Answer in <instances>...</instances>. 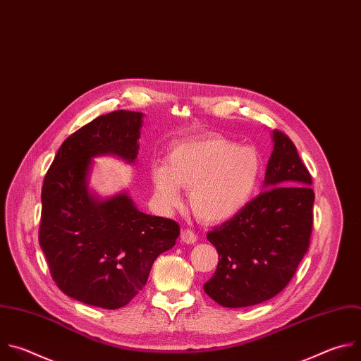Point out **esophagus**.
<instances>
[{
    "label": "esophagus",
    "mask_w": 361,
    "mask_h": 361,
    "mask_svg": "<svg viewBox=\"0 0 361 361\" xmlns=\"http://www.w3.org/2000/svg\"><path fill=\"white\" fill-rule=\"evenodd\" d=\"M196 239H197L196 233H195L193 231H190V229H185V231H182V233H180V240H182L183 243L192 245V243L196 242Z\"/></svg>",
    "instance_id": "1"
}]
</instances>
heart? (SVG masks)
<instances>
[{
  "label": "heart",
  "mask_w": 361,
  "mask_h": 361,
  "mask_svg": "<svg viewBox=\"0 0 361 361\" xmlns=\"http://www.w3.org/2000/svg\"><path fill=\"white\" fill-rule=\"evenodd\" d=\"M263 171L257 148L240 147L238 140L224 135H203L173 145L168 162L154 164L151 179L155 200L164 210L180 206V188H185L200 221L222 224L249 204Z\"/></svg>",
  "instance_id": "b5f03b06"
}]
</instances>
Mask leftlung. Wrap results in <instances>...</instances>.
Returning <instances> with one entry per match:
<instances>
[{"mask_svg": "<svg viewBox=\"0 0 361 361\" xmlns=\"http://www.w3.org/2000/svg\"><path fill=\"white\" fill-rule=\"evenodd\" d=\"M271 139L263 192L206 235L219 262L203 289L224 307H249L274 298L289 284L309 249L312 176L289 136L273 130Z\"/></svg>", "mask_w": 361, "mask_h": 361, "instance_id": "left-lung-1", "label": "left lung"}]
</instances>
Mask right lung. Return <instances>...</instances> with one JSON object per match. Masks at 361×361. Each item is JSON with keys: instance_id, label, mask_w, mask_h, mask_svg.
<instances>
[{"instance_id": "add662e5", "label": "right lung", "mask_w": 361, "mask_h": 361, "mask_svg": "<svg viewBox=\"0 0 361 361\" xmlns=\"http://www.w3.org/2000/svg\"><path fill=\"white\" fill-rule=\"evenodd\" d=\"M142 122L132 111L95 118L63 140L44 179L39 246L59 289L90 306H126L180 232L175 221L137 210L126 192L101 199L90 190L94 158L135 164Z\"/></svg>"}]
</instances>
